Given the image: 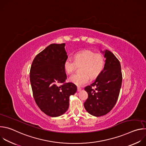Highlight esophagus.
Segmentation results:
<instances>
[{
    "label": "esophagus",
    "mask_w": 146,
    "mask_h": 146,
    "mask_svg": "<svg viewBox=\"0 0 146 146\" xmlns=\"http://www.w3.org/2000/svg\"><path fill=\"white\" fill-rule=\"evenodd\" d=\"M81 90V88L80 87H77V91L79 92V91H80Z\"/></svg>",
    "instance_id": "obj_1"
}]
</instances>
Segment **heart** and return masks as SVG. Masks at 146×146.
I'll return each mask as SVG.
<instances>
[{"label": "heart", "instance_id": "obj_1", "mask_svg": "<svg viewBox=\"0 0 146 146\" xmlns=\"http://www.w3.org/2000/svg\"><path fill=\"white\" fill-rule=\"evenodd\" d=\"M105 64L104 55L100 52H95L91 50L79 51L74 55V61L67 59L64 63L65 72L72 74L76 66H80L81 73L76 74L69 77V81L77 86H83L87 84L91 79L96 78L103 70Z\"/></svg>", "mask_w": 146, "mask_h": 146}]
</instances>
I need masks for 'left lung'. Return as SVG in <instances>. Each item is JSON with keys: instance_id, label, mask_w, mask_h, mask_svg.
<instances>
[{"instance_id": "8db88e82", "label": "left lung", "mask_w": 146, "mask_h": 146, "mask_svg": "<svg viewBox=\"0 0 146 146\" xmlns=\"http://www.w3.org/2000/svg\"><path fill=\"white\" fill-rule=\"evenodd\" d=\"M105 53V64L95 81L84 90L88 98L84 103L86 110L91 115L100 117L109 113L118 100L122 76L120 62L110 51ZM92 86L96 88L94 90Z\"/></svg>"}]
</instances>
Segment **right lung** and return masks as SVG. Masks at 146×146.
Returning <instances> with one entry per match:
<instances>
[{"mask_svg": "<svg viewBox=\"0 0 146 146\" xmlns=\"http://www.w3.org/2000/svg\"><path fill=\"white\" fill-rule=\"evenodd\" d=\"M65 44H51L38 54L30 70L33 98L40 109L48 116L64 114L69 106V97L77 91L67 78L64 63L68 59Z\"/></svg>", "mask_w": 146, "mask_h": 146, "instance_id": "1", "label": "right lung"}]
</instances>
